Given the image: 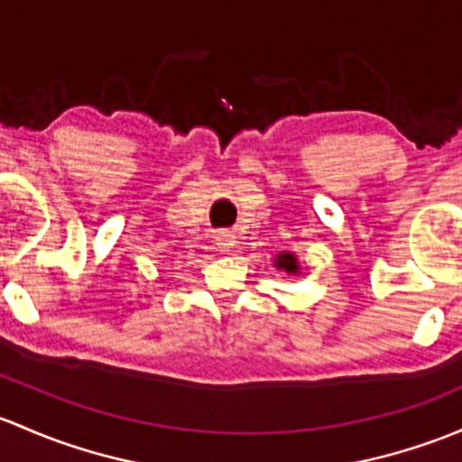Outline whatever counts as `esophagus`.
Listing matches in <instances>:
<instances>
[{
	"instance_id": "34e87169",
	"label": "esophagus",
	"mask_w": 462,
	"mask_h": 462,
	"mask_svg": "<svg viewBox=\"0 0 462 462\" xmlns=\"http://www.w3.org/2000/svg\"><path fill=\"white\" fill-rule=\"evenodd\" d=\"M215 241H217V247L221 252H230L232 247H235V235H232V232H227V230H221V232H217V236H215Z\"/></svg>"
}]
</instances>
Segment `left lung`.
I'll return each mask as SVG.
<instances>
[{
    "label": "left lung",
    "mask_w": 462,
    "mask_h": 462,
    "mask_svg": "<svg viewBox=\"0 0 462 462\" xmlns=\"http://www.w3.org/2000/svg\"><path fill=\"white\" fill-rule=\"evenodd\" d=\"M274 265L279 270L288 272V274H296V272H299V261H296L292 252H281V254H276Z\"/></svg>",
    "instance_id": "obj_1"
}]
</instances>
